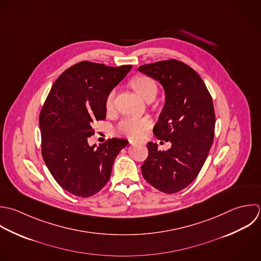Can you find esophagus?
Listing matches in <instances>:
<instances>
[{
	"label": "esophagus",
	"mask_w": 261,
	"mask_h": 261,
	"mask_svg": "<svg viewBox=\"0 0 261 261\" xmlns=\"http://www.w3.org/2000/svg\"><path fill=\"white\" fill-rule=\"evenodd\" d=\"M130 144H145V141H135V140H129Z\"/></svg>",
	"instance_id": "esophagus-1"
}]
</instances>
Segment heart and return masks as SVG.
<instances>
[{
    "label": "heart",
    "mask_w": 261,
    "mask_h": 261,
    "mask_svg": "<svg viewBox=\"0 0 261 261\" xmlns=\"http://www.w3.org/2000/svg\"><path fill=\"white\" fill-rule=\"evenodd\" d=\"M130 86L133 90L145 101H151L154 99L158 93L156 83L145 76H135L130 82ZM115 101V92L111 91L106 98V108L108 111L113 110ZM151 121L149 118H126L118 125L119 132L127 135L131 138L142 137L148 129L151 127Z\"/></svg>",
    "instance_id": "obj_1"
}]
</instances>
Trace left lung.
I'll list each match as a JSON object with an SVG mask.
<instances>
[{
	"label": "left lung",
	"instance_id": "8db88e82",
	"mask_svg": "<svg viewBox=\"0 0 261 261\" xmlns=\"http://www.w3.org/2000/svg\"><path fill=\"white\" fill-rule=\"evenodd\" d=\"M138 71L158 80L165 90L153 134L172 143L166 151L159 150L156 143H147L142 175L158 190L176 193L194 181L211 150L216 125L213 98L200 76L180 61L143 65Z\"/></svg>",
	"mask_w": 261,
	"mask_h": 261
}]
</instances>
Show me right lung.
<instances>
[{"mask_svg":"<svg viewBox=\"0 0 261 261\" xmlns=\"http://www.w3.org/2000/svg\"><path fill=\"white\" fill-rule=\"evenodd\" d=\"M83 61L64 71L53 84L39 115L43 161L57 183L79 197L103 188L114 162L129 143L112 138L96 146L87 138L95 121L107 116L106 98L131 70Z\"/></svg>","mask_w":261,"mask_h":261,"instance_id":"obj_1","label":"right lung"}]
</instances>
